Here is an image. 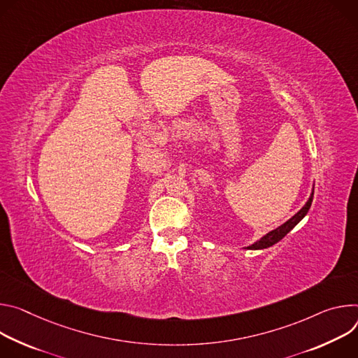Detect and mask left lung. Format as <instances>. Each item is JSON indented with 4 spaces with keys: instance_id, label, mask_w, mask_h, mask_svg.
Segmentation results:
<instances>
[{
    "instance_id": "1",
    "label": "left lung",
    "mask_w": 358,
    "mask_h": 358,
    "mask_svg": "<svg viewBox=\"0 0 358 358\" xmlns=\"http://www.w3.org/2000/svg\"><path fill=\"white\" fill-rule=\"evenodd\" d=\"M313 194H314V192H313L311 196L308 197V201H307L306 206H304L299 213H296L290 220H287V222H286L285 224H282L280 227H277V229L271 230L270 233H267L264 237H262V239H260L259 242H256L255 245L249 246L248 249H253V250L266 249V248L273 246V245L277 243V242H280V241L283 239V237L307 215V212H308V209H310V206H311V202H313Z\"/></svg>"
}]
</instances>
